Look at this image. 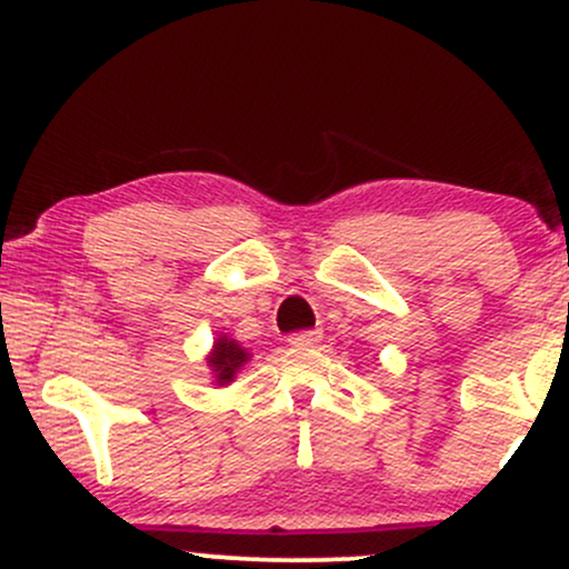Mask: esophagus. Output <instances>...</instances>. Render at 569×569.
Wrapping results in <instances>:
<instances>
[{
    "mask_svg": "<svg viewBox=\"0 0 569 569\" xmlns=\"http://www.w3.org/2000/svg\"><path fill=\"white\" fill-rule=\"evenodd\" d=\"M287 341H290L292 347H315V343L322 341V333H319V330H301V333H292Z\"/></svg>",
    "mask_w": 569,
    "mask_h": 569,
    "instance_id": "obj_1",
    "label": "esophagus"
}]
</instances>
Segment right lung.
Listing matches in <instances>:
<instances>
[{"instance_id": "add662e5", "label": "right lung", "mask_w": 569, "mask_h": 569, "mask_svg": "<svg viewBox=\"0 0 569 569\" xmlns=\"http://www.w3.org/2000/svg\"><path fill=\"white\" fill-rule=\"evenodd\" d=\"M250 357L252 355L247 352V349L241 347L239 341H233V338H228V336H220L214 341V347H212V352H209L207 362H209V368H212L217 385L226 387V385H231V381L236 379V373L244 368V362L250 360Z\"/></svg>"}]
</instances>
